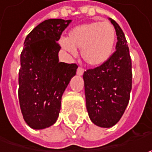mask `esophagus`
Instances as JSON below:
<instances>
[{
	"label": "esophagus",
	"instance_id": "obj_1",
	"mask_svg": "<svg viewBox=\"0 0 152 152\" xmlns=\"http://www.w3.org/2000/svg\"><path fill=\"white\" fill-rule=\"evenodd\" d=\"M83 73H84V69L80 67H78V69H77V74H78L79 76H82Z\"/></svg>",
	"mask_w": 152,
	"mask_h": 152
}]
</instances>
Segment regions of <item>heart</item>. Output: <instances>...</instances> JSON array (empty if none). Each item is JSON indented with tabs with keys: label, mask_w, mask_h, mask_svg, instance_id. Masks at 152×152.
<instances>
[{
	"label": "heart",
	"mask_w": 152,
	"mask_h": 152,
	"mask_svg": "<svg viewBox=\"0 0 152 152\" xmlns=\"http://www.w3.org/2000/svg\"><path fill=\"white\" fill-rule=\"evenodd\" d=\"M116 41V31L108 22L93 21L71 29L67 38L60 39L59 43L71 55H77L80 49L84 61L91 66H99L111 57Z\"/></svg>",
	"instance_id": "1"
}]
</instances>
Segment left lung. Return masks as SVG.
<instances>
[{
	"mask_svg": "<svg viewBox=\"0 0 152 152\" xmlns=\"http://www.w3.org/2000/svg\"><path fill=\"white\" fill-rule=\"evenodd\" d=\"M108 19L117 34L116 51L105 63L88 69L83 75L89 117L102 128H111L119 121L132 89L131 58L125 35L113 19Z\"/></svg>",
	"mask_w": 152,
	"mask_h": 152,
	"instance_id": "1",
	"label": "left lung"
}]
</instances>
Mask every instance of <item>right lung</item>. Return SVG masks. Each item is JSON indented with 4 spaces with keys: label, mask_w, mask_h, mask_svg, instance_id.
<instances>
[{
    "label": "right lung",
    "mask_w": 152,
    "mask_h": 152,
    "mask_svg": "<svg viewBox=\"0 0 152 152\" xmlns=\"http://www.w3.org/2000/svg\"><path fill=\"white\" fill-rule=\"evenodd\" d=\"M72 20L47 19L27 35L21 53L18 99L23 119L34 129L56 122L61 96L78 66L60 62L57 41Z\"/></svg>",
    "instance_id": "right-lung-1"
}]
</instances>
